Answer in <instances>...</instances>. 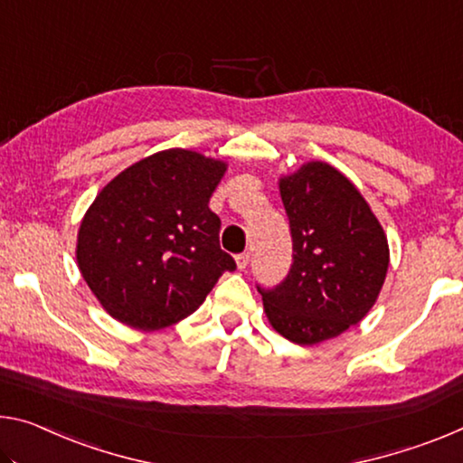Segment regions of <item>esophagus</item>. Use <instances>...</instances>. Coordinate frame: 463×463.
I'll return each mask as SVG.
<instances>
[{
	"mask_svg": "<svg viewBox=\"0 0 463 463\" xmlns=\"http://www.w3.org/2000/svg\"><path fill=\"white\" fill-rule=\"evenodd\" d=\"M234 260H237V268H239V269H245V268L249 266V261H251V255H249V253H241V255H237V258H234Z\"/></svg>",
	"mask_w": 463,
	"mask_h": 463,
	"instance_id": "esophagus-1",
	"label": "esophagus"
}]
</instances>
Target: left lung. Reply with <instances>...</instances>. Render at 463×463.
Listing matches in <instances>:
<instances>
[{
  "mask_svg": "<svg viewBox=\"0 0 463 463\" xmlns=\"http://www.w3.org/2000/svg\"><path fill=\"white\" fill-rule=\"evenodd\" d=\"M292 237V266L261 288L271 327L286 340L317 344L361 321L379 297L390 247L361 192L326 163H307L280 179Z\"/></svg>",
  "mask_w": 463,
  "mask_h": 463,
  "instance_id": "obj_1",
  "label": "left lung"
}]
</instances>
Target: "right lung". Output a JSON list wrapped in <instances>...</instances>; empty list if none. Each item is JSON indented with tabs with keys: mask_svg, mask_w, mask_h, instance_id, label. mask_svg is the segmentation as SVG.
<instances>
[{
	"mask_svg": "<svg viewBox=\"0 0 463 463\" xmlns=\"http://www.w3.org/2000/svg\"><path fill=\"white\" fill-rule=\"evenodd\" d=\"M224 171L222 160L171 148L131 165L97 195L76 260L111 317L144 332L168 327L237 268L220 249V218L208 205Z\"/></svg>",
	"mask_w": 463,
	"mask_h": 463,
	"instance_id": "add662e5",
	"label": "right lung"
}]
</instances>
